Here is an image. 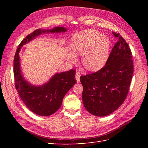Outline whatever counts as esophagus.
Here are the masks:
<instances>
[{
	"instance_id": "34e87169",
	"label": "esophagus",
	"mask_w": 148,
	"mask_h": 148,
	"mask_svg": "<svg viewBox=\"0 0 148 148\" xmlns=\"http://www.w3.org/2000/svg\"><path fill=\"white\" fill-rule=\"evenodd\" d=\"M75 78H76V79H77V83H79L80 82V79H79V78H80V73L79 72H77L75 74Z\"/></svg>"
}]
</instances>
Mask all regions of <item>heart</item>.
Masks as SVG:
<instances>
[{
	"label": "heart",
	"mask_w": 148,
	"mask_h": 148,
	"mask_svg": "<svg viewBox=\"0 0 148 148\" xmlns=\"http://www.w3.org/2000/svg\"><path fill=\"white\" fill-rule=\"evenodd\" d=\"M70 47L75 53L82 54L85 68L97 71L104 66L108 59L110 41L105 34L95 29H87L75 34L71 40ZM76 57L70 53L69 60L74 62Z\"/></svg>",
	"instance_id": "heart-1"
}]
</instances>
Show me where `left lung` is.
I'll list each match as a JSON object with an SVG mask.
<instances>
[{
  "label": "left lung",
  "mask_w": 148,
  "mask_h": 148,
  "mask_svg": "<svg viewBox=\"0 0 148 148\" xmlns=\"http://www.w3.org/2000/svg\"><path fill=\"white\" fill-rule=\"evenodd\" d=\"M112 34L118 41L105 66L96 72L80 77L84 106L89 113L98 117L112 114L123 104L133 73L130 48L119 33Z\"/></svg>",
  "instance_id": "left-lung-1"
}]
</instances>
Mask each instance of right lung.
<instances>
[{
    "mask_svg": "<svg viewBox=\"0 0 148 148\" xmlns=\"http://www.w3.org/2000/svg\"><path fill=\"white\" fill-rule=\"evenodd\" d=\"M66 31L64 27H56L50 30H35L23 39L15 54L13 74L15 88L25 106L31 112L39 115H51L60 108L66 93L77 83L75 70L71 69L65 72L56 73L45 84L41 86H34L25 81L22 77L18 53L24 44L42 33H60Z\"/></svg>",
    "mask_w": 148,
    "mask_h": 148,
    "instance_id": "right-lung-1",
    "label": "right lung"
}]
</instances>
